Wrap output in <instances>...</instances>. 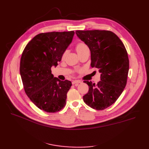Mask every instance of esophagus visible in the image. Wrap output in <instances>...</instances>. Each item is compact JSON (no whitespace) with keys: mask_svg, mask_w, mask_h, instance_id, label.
Instances as JSON below:
<instances>
[{"mask_svg":"<svg viewBox=\"0 0 149 149\" xmlns=\"http://www.w3.org/2000/svg\"><path fill=\"white\" fill-rule=\"evenodd\" d=\"M82 83V81H81V80H74V81H73V82H72V84H78L79 83Z\"/></svg>","mask_w":149,"mask_h":149,"instance_id":"esophagus-1","label":"esophagus"}]
</instances>
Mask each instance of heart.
<instances>
[{
	"label": "heart",
	"mask_w": 149,
	"mask_h": 149,
	"mask_svg": "<svg viewBox=\"0 0 149 149\" xmlns=\"http://www.w3.org/2000/svg\"><path fill=\"white\" fill-rule=\"evenodd\" d=\"M75 49H76V52H77L78 54L79 55L80 53L83 52L84 50H85V49H88V46L84 43H83V42H79V43H78L76 45ZM65 55H66V52L63 53V56H64Z\"/></svg>",
	"instance_id": "b5f03b06"
}]
</instances>
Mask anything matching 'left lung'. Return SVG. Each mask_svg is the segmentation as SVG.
I'll use <instances>...</instances> for the list:
<instances>
[{"label":"left lung","instance_id":"1","mask_svg":"<svg viewBox=\"0 0 149 149\" xmlns=\"http://www.w3.org/2000/svg\"><path fill=\"white\" fill-rule=\"evenodd\" d=\"M76 35L91 51V66L101 73V81H84L89 91L83 96L88 106L103 110L114 104L124 91L128 76L129 61L124 45L109 30H76Z\"/></svg>","mask_w":149,"mask_h":149}]
</instances>
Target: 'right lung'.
Wrapping results in <instances>:
<instances>
[{
	"mask_svg": "<svg viewBox=\"0 0 149 149\" xmlns=\"http://www.w3.org/2000/svg\"><path fill=\"white\" fill-rule=\"evenodd\" d=\"M74 34V31L39 33L22 52L20 73L25 92L36 106L47 112L60 111L65 106L71 82L53 77L51 68L61 61Z\"/></svg>",
	"mask_w": 149,
	"mask_h": 149,
	"instance_id": "obj_1",
	"label": "right lung"
}]
</instances>
